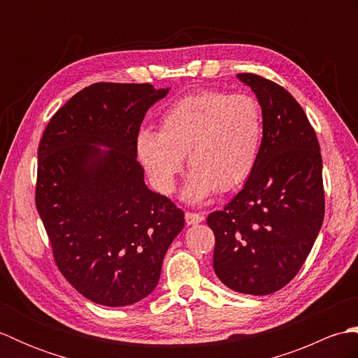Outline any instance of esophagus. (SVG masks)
<instances>
[{"label": "esophagus", "instance_id": "1", "mask_svg": "<svg viewBox=\"0 0 358 358\" xmlns=\"http://www.w3.org/2000/svg\"><path fill=\"white\" fill-rule=\"evenodd\" d=\"M186 223L187 224H199L204 220V214H196V212H186Z\"/></svg>", "mask_w": 358, "mask_h": 358}]
</instances>
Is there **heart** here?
I'll return each instance as SVG.
<instances>
[{
    "label": "heart",
    "mask_w": 358,
    "mask_h": 358,
    "mask_svg": "<svg viewBox=\"0 0 358 358\" xmlns=\"http://www.w3.org/2000/svg\"><path fill=\"white\" fill-rule=\"evenodd\" d=\"M263 135L255 96L201 90L171 104L159 118V132L143 129L136 154L163 194L173 192L187 155L192 172L185 196L200 203L217 189L226 192L245 183L260 158Z\"/></svg>",
    "instance_id": "obj_1"
}]
</instances>
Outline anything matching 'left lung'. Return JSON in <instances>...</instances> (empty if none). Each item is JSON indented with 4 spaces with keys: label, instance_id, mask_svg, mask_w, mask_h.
I'll return each instance as SVG.
<instances>
[{
    "label": "left lung",
    "instance_id": "1",
    "mask_svg": "<svg viewBox=\"0 0 358 358\" xmlns=\"http://www.w3.org/2000/svg\"><path fill=\"white\" fill-rule=\"evenodd\" d=\"M237 78L263 110L260 158L241 191L208 217L214 271L232 291L268 295L291 281L324 218L323 163L315 131L295 98L254 73Z\"/></svg>",
    "mask_w": 358,
    "mask_h": 358
}]
</instances>
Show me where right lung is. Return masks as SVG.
<instances>
[{
    "instance_id": "obj_1",
    "label": "right lung",
    "mask_w": 358,
    "mask_h": 358,
    "mask_svg": "<svg viewBox=\"0 0 358 358\" xmlns=\"http://www.w3.org/2000/svg\"><path fill=\"white\" fill-rule=\"evenodd\" d=\"M167 92L148 83H95L52 117L38 146L35 201L53 257L96 305L148 296L185 227V212L150 191L136 162L143 118Z\"/></svg>"
}]
</instances>
